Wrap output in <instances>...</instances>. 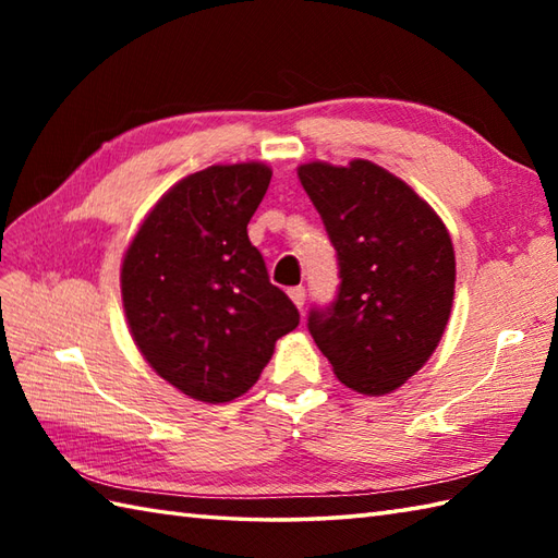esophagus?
Instances as JSON below:
<instances>
[{"mask_svg":"<svg viewBox=\"0 0 558 558\" xmlns=\"http://www.w3.org/2000/svg\"><path fill=\"white\" fill-rule=\"evenodd\" d=\"M288 294H290V300L294 302V306H298V310H302L304 300H306V290L302 286H298V288H290Z\"/></svg>","mask_w":558,"mask_h":558,"instance_id":"34e87169","label":"esophagus"}]
</instances>
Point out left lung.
<instances>
[{
	"label": "left lung",
	"instance_id": "left-lung-1",
	"mask_svg": "<svg viewBox=\"0 0 558 558\" xmlns=\"http://www.w3.org/2000/svg\"><path fill=\"white\" fill-rule=\"evenodd\" d=\"M300 182L338 252L340 288L310 312V333L348 388L386 396L420 372L448 324L453 242L441 218L369 160L300 165Z\"/></svg>",
	"mask_w": 558,
	"mask_h": 558
}]
</instances>
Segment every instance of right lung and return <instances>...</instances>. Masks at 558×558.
Instances as JSON below:
<instances>
[{
	"label": "right lung",
	"instance_id": "right-lung-1",
	"mask_svg": "<svg viewBox=\"0 0 558 558\" xmlns=\"http://www.w3.org/2000/svg\"><path fill=\"white\" fill-rule=\"evenodd\" d=\"M264 162L184 177L141 222L122 260V302L144 360L201 402L252 388L300 312L270 286L246 225L270 184Z\"/></svg>",
	"mask_w": 558,
	"mask_h": 558
}]
</instances>
